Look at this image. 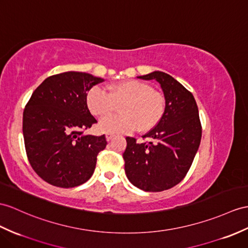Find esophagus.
Listing matches in <instances>:
<instances>
[{
	"label": "esophagus",
	"mask_w": 248,
	"mask_h": 248,
	"mask_svg": "<svg viewBox=\"0 0 248 248\" xmlns=\"http://www.w3.org/2000/svg\"><path fill=\"white\" fill-rule=\"evenodd\" d=\"M113 137H114V135L113 134H109V132H107V134L105 135V138H106L107 141H110L111 139H113Z\"/></svg>",
	"instance_id": "1"
}]
</instances>
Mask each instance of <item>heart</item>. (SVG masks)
I'll use <instances>...</instances> for the list:
<instances>
[{
    "label": "heart",
    "mask_w": 248,
    "mask_h": 248,
    "mask_svg": "<svg viewBox=\"0 0 248 248\" xmlns=\"http://www.w3.org/2000/svg\"><path fill=\"white\" fill-rule=\"evenodd\" d=\"M109 92L93 87L86 96L88 109L95 117H104L99 128L111 134H127L138 129L148 131L158 124L165 111V98L149 84L139 80H126L112 84ZM121 106L122 115L107 116Z\"/></svg>",
    "instance_id": "heart-1"
}]
</instances>
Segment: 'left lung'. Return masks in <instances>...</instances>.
<instances>
[{
  "mask_svg": "<svg viewBox=\"0 0 248 248\" xmlns=\"http://www.w3.org/2000/svg\"><path fill=\"white\" fill-rule=\"evenodd\" d=\"M155 80L164 93L165 111L160 122L138 143L126 138L123 154L130 183L145 191H163L182 181L200 146L202 125L194 95L182 84L162 71L139 77Z\"/></svg>",
  "mask_w": 248,
  "mask_h": 248,
  "instance_id": "1",
  "label": "left lung"
}]
</instances>
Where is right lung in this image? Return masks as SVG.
Wrapping results in <instances>:
<instances>
[{"label":"right lung","mask_w":248,"mask_h":248,"mask_svg":"<svg viewBox=\"0 0 248 248\" xmlns=\"http://www.w3.org/2000/svg\"><path fill=\"white\" fill-rule=\"evenodd\" d=\"M104 80L68 71L47 78L34 90L23 112V136L28 161L40 178L70 188L85 183L105 136L83 135L96 120L86 103L87 93Z\"/></svg>","instance_id":"1"}]
</instances>
